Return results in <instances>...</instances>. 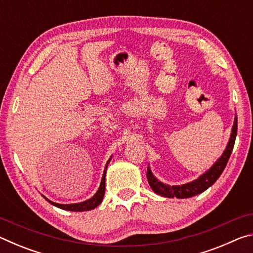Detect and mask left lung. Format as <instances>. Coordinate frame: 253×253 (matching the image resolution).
I'll use <instances>...</instances> for the list:
<instances>
[{"instance_id": "8db88e82", "label": "left lung", "mask_w": 253, "mask_h": 253, "mask_svg": "<svg viewBox=\"0 0 253 253\" xmlns=\"http://www.w3.org/2000/svg\"><path fill=\"white\" fill-rule=\"evenodd\" d=\"M237 130H238V118L237 115L234 117L233 126L231 129V135L229 138L228 145L224 149V152L222 153V155L217 158L216 162L208 170L200 175V176L194 179V181L188 182L185 184H181V185H169L161 181H158V178L152 173V169L147 168V181L151 185L152 190L155 192L156 194L164 196V198H177V199H187L195 196L198 194L203 193L204 191H207L210 186H212L214 183L216 182V179L221 176L222 172H223L226 163H228L231 153L234 146L235 137H237Z\"/></svg>"}]
</instances>
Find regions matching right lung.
Returning a JSON list of instances; mask_svg holds the SVG:
<instances>
[{
	"mask_svg": "<svg viewBox=\"0 0 253 253\" xmlns=\"http://www.w3.org/2000/svg\"><path fill=\"white\" fill-rule=\"evenodd\" d=\"M113 156V155H111ZM111 156L108 161L106 163V166H105V169H104V173H102V177H101V182H100V185L99 188H98V191L95 193V195L91 196L90 199L84 201V202H79V203H71V204H60V203H55L53 201H50L49 199H46L44 195H42L43 198L48 201L50 204L54 205V207H57L59 209H62V210H66V211H74V212H84V211H90V210H93L95 208H97L98 205H99L102 202V199H104V195H105V185H106V172H107V168H108V164L111 160Z\"/></svg>",
	"mask_w": 253,
	"mask_h": 253,
	"instance_id": "right-lung-1",
	"label": "right lung"
}]
</instances>
